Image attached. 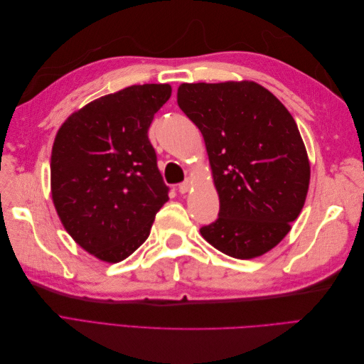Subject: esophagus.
<instances>
[{
    "instance_id": "1",
    "label": "esophagus",
    "mask_w": 364,
    "mask_h": 364,
    "mask_svg": "<svg viewBox=\"0 0 364 364\" xmlns=\"http://www.w3.org/2000/svg\"><path fill=\"white\" fill-rule=\"evenodd\" d=\"M191 186H193V182H191V181H185V182H182V183L179 185V191H181L182 194L188 193V191L191 190Z\"/></svg>"
}]
</instances>
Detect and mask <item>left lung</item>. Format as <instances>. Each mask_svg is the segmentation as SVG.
<instances>
[{"mask_svg": "<svg viewBox=\"0 0 364 364\" xmlns=\"http://www.w3.org/2000/svg\"><path fill=\"white\" fill-rule=\"evenodd\" d=\"M178 105L202 132L220 200L218 218L202 237L232 258L264 255L290 232L310 186L296 121L252 80L182 83Z\"/></svg>", "mask_w": 364, "mask_h": 364, "instance_id": "8db88e82", "label": "left lung"}]
</instances>
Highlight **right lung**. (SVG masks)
Segmentation results:
<instances>
[{"mask_svg":"<svg viewBox=\"0 0 364 364\" xmlns=\"http://www.w3.org/2000/svg\"><path fill=\"white\" fill-rule=\"evenodd\" d=\"M170 95L168 83H146L95 98L54 138V208L75 243L100 261L130 257L168 200L147 130Z\"/></svg>","mask_w":364,"mask_h":364,"instance_id":"right-lung-1","label":"right lung"}]
</instances>
